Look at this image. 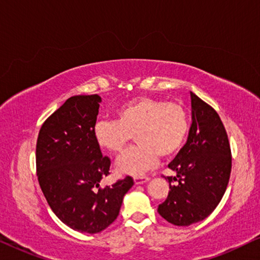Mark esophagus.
<instances>
[{
    "label": "esophagus",
    "mask_w": 260,
    "mask_h": 260,
    "mask_svg": "<svg viewBox=\"0 0 260 260\" xmlns=\"http://www.w3.org/2000/svg\"><path fill=\"white\" fill-rule=\"evenodd\" d=\"M149 180H150V177H148V176H138V177H135V183L143 184L145 182H148Z\"/></svg>",
    "instance_id": "34e87169"
}]
</instances>
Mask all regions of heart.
Listing matches in <instances>:
<instances>
[{"label": "heart", "instance_id": "heart-1", "mask_svg": "<svg viewBox=\"0 0 260 260\" xmlns=\"http://www.w3.org/2000/svg\"><path fill=\"white\" fill-rule=\"evenodd\" d=\"M189 118L182 105L162 99L138 97L117 109V120H99L93 127L97 144L120 154L134 136L138 145L120 156L119 172L141 176L156 166L158 156L172 157L182 149Z\"/></svg>", "mask_w": 260, "mask_h": 260}]
</instances>
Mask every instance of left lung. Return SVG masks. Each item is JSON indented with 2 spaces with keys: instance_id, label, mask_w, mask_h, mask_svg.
<instances>
[{
  "instance_id": "left-lung-1",
  "label": "left lung",
  "mask_w": 260,
  "mask_h": 260,
  "mask_svg": "<svg viewBox=\"0 0 260 260\" xmlns=\"http://www.w3.org/2000/svg\"><path fill=\"white\" fill-rule=\"evenodd\" d=\"M191 125L186 144L169 163V193L158 214L175 226L207 218L225 194L232 157L225 126L214 109L190 92ZM178 181L176 186L170 182Z\"/></svg>"
}]
</instances>
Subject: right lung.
I'll return each mask as SVG.
<instances>
[{
    "mask_svg": "<svg viewBox=\"0 0 260 260\" xmlns=\"http://www.w3.org/2000/svg\"><path fill=\"white\" fill-rule=\"evenodd\" d=\"M101 102L98 94L69 98L45 120L37 142V175L49 207L65 225L90 234L115 221L134 186L131 176L99 186L111 166L93 136Z\"/></svg>",
    "mask_w": 260,
    "mask_h": 260,
    "instance_id": "obj_1",
    "label": "right lung"
}]
</instances>
